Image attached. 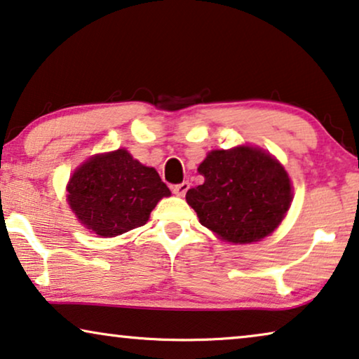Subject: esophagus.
I'll list each match as a JSON object with an SVG mask.
<instances>
[{
    "label": "esophagus",
    "instance_id": "34e87169",
    "mask_svg": "<svg viewBox=\"0 0 359 359\" xmlns=\"http://www.w3.org/2000/svg\"><path fill=\"white\" fill-rule=\"evenodd\" d=\"M189 183L188 181H183V183H180V184H175L173 186V192L176 196H184L186 192H188V189H189Z\"/></svg>",
    "mask_w": 359,
    "mask_h": 359
}]
</instances>
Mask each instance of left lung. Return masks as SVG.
<instances>
[{"mask_svg": "<svg viewBox=\"0 0 359 359\" xmlns=\"http://www.w3.org/2000/svg\"><path fill=\"white\" fill-rule=\"evenodd\" d=\"M197 171L204 183L186 192L201 225L228 243L261 241L273 233L293 199L282 163L259 147L212 150Z\"/></svg>", "mask_w": 359, "mask_h": 359, "instance_id": "obj_1", "label": "left lung"}]
</instances>
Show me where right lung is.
<instances>
[{
    "instance_id": "1",
    "label": "right lung",
    "mask_w": 359,
    "mask_h": 359,
    "mask_svg": "<svg viewBox=\"0 0 359 359\" xmlns=\"http://www.w3.org/2000/svg\"><path fill=\"white\" fill-rule=\"evenodd\" d=\"M66 189L77 220L103 238L145 225L158 201L171 194L155 168L126 149L93 155L72 173Z\"/></svg>"
}]
</instances>
